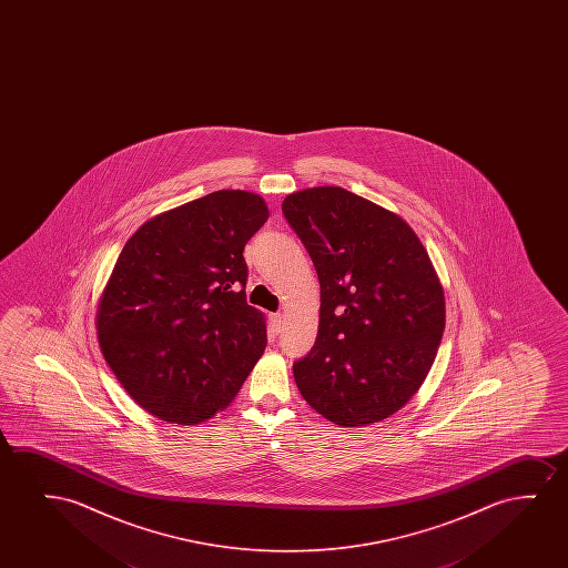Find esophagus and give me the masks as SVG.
<instances>
[{
  "label": "esophagus",
  "instance_id": "esophagus-1",
  "mask_svg": "<svg viewBox=\"0 0 568 568\" xmlns=\"http://www.w3.org/2000/svg\"><path fill=\"white\" fill-rule=\"evenodd\" d=\"M270 324H272V332L280 334L281 327H283V314H272L270 316Z\"/></svg>",
  "mask_w": 568,
  "mask_h": 568
}]
</instances>
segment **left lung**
Returning a JSON list of instances; mask_svg holds the SVG:
<instances>
[{"mask_svg":"<svg viewBox=\"0 0 568 568\" xmlns=\"http://www.w3.org/2000/svg\"><path fill=\"white\" fill-rule=\"evenodd\" d=\"M288 225L320 281L318 337L293 365L312 409L365 427L402 409L427 378L444 332V293L404 219L343 187L285 197Z\"/></svg>","mask_w":568,"mask_h":568,"instance_id":"left-lung-1","label":"left lung"}]
</instances>
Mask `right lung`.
<instances>
[{"label": "right lung", "mask_w": 568, "mask_h": 568, "mask_svg": "<svg viewBox=\"0 0 568 568\" xmlns=\"http://www.w3.org/2000/svg\"><path fill=\"white\" fill-rule=\"evenodd\" d=\"M270 217L264 200L221 190L138 229L97 311L106 363L145 412L194 425L225 409L267 343L246 303L244 246Z\"/></svg>", "instance_id": "right-lung-1"}]
</instances>
